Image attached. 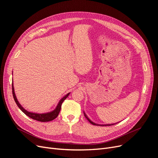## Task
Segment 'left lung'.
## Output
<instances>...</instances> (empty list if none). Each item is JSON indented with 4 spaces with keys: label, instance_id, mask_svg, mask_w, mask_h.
I'll list each match as a JSON object with an SVG mask.
<instances>
[{
    "label": "left lung",
    "instance_id": "obj_1",
    "mask_svg": "<svg viewBox=\"0 0 158 158\" xmlns=\"http://www.w3.org/2000/svg\"><path fill=\"white\" fill-rule=\"evenodd\" d=\"M84 114H85V116L86 117V118L89 120V122H90V123H91L92 124H93V125H94V126H112V125H114V124H96V123H94V122H93L92 121H91L89 118V117L88 116H86V114L85 113V112H84Z\"/></svg>",
    "mask_w": 158,
    "mask_h": 158
}]
</instances>
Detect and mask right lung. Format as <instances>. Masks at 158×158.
<instances>
[{"label":"right lung","instance_id":"add662e5","mask_svg":"<svg viewBox=\"0 0 158 158\" xmlns=\"http://www.w3.org/2000/svg\"><path fill=\"white\" fill-rule=\"evenodd\" d=\"M12 94L14 96V100L17 104V106H18V107L22 110V112L24 113L27 116H28V117H30L35 120L37 121H40V122H49V121H51L52 120H54L55 118H56L58 114L60 113V110L61 109V106L62 102L66 100L67 98V97L69 96V93H68V94L64 96L61 100H60V102H58L56 107L55 108V110H52V111H51L49 113H42V114H39V113H31V112H28L27 111V110H25L24 108H23L21 104L19 103V102L17 101V99L16 98L15 92H14V85H13V83H12Z\"/></svg>","mask_w":158,"mask_h":158}]
</instances>
